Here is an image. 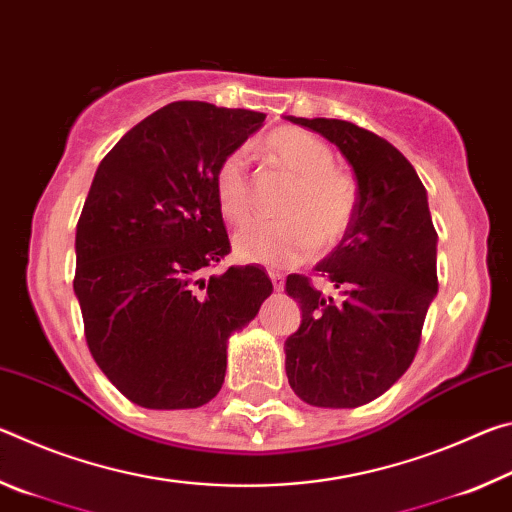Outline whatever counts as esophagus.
Segmentation results:
<instances>
[{
  "instance_id": "esophagus-1",
  "label": "esophagus",
  "mask_w": 512,
  "mask_h": 512,
  "mask_svg": "<svg viewBox=\"0 0 512 512\" xmlns=\"http://www.w3.org/2000/svg\"><path fill=\"white\" fill-rule=\"evenodd\" d=\"M268 277H271L275 291H282L284 289V275L280 271H268Z\"/></svg>"
}]
</instances>
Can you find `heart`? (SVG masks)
Listing matches in <instances>:
<instances>
[{"mask_svg":"<svg viewBox=\"0 0 512 512\" xmlns=\"http://www.w3.org/2000/svg\"><path fill=\"white\" fill-rule=\"evenodd\" d=\"M264 155L293 180L280 201L282 221L246 223L235 235V253L244 262L293 266L318 248H332L345 237L357 212V183L334 167V151L300 128H277L264 140ZM216 203L225 221L241 223L253 207L244 151H232L214 173Z\"/></svg>","mask_w":512,"mask_h":512,"instance_id":"1","label":"heart"}]
</instances>
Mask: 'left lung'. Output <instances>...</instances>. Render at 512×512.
<instances>
[{"mask_svg":"<svg viewBox=\"0 0 512 512\" xmlns=\"http://www.w3.org/2000/svg\"><path fill=\"white\" fill-rule=\"evenodd\" d=\"M339 146L357 176V212L341 244L316 264L341 298L305 275L287 277L302 320L284 343L302 402L354 409L386 393L418 352L438 293L436 228L413 164L384 137L341 119L287 117Z\"/></svg>","mask_w":512,"mask_h":512,"instance_id":"1","label":"left lung"}]
</instances>
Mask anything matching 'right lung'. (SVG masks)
I'll use <instances>...</instances> for the list:
<instances>
[{
	"label": "right lung",
	"mask_w": 512,
	"mask_h": 512,
	"mask_svg": "<svg viewBox=\"0 0 512 512\" xmlns=\"http://www.w3.org/2000/svg\"><path fill=\"white\" fill-rule=\"evenodd\" d=\"M264 112L176 101L101 160L76 225L74 293L85 341L121 395L196 409L221 391L228 339L273 284L257 266L203 271L230 253L214 173Z\"/></svg>",
	"instance_id": "1"
}]
</instances>
